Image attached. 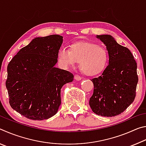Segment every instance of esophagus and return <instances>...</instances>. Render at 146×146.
<instances>
[{
  "instance_id": "esophagus-1",
  "label": "esophagus",
  "mask_w": 146,
  "mask_h": 146,
  "mask_svg": "<svg viewBox=\"0 0 146 146\" xmlns=\"http://www.w3.org/2000/svg\"><path fill=\"white\" fill-rule=\"evenodd\" d=\"M74 78H75V79L76 80H80L81 79H82V78L80 77V76H79L78 75H75V76H74Z\"/></svg>"
}]
</instances>
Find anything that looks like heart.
Returning <instances> with one entry per match:
<instances>
[{
	"label": "heart",
	"instance_id": "1",
	"mask_svg": "<svg viewBox=\"0 0 146 146\" xmlns=\"http://www.w3.org/2000/svg\"><path fill=\"white\" fill-rule=\"evenodd\" d=\"M60 65L67 68L79 62V67L88 76L97 75L106 68L109 60L108 49L91 42H77L70 48H62L58 53Z\"/></svg>",
	"mask_w": 146,
	"mask_h": 146
}]
</instances>
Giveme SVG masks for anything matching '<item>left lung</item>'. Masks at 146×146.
<instances>
[{
    "instance_id": "left-lung-1",
    "label": "left lung",
    "mask_w": 146,
    "mask_h": 146,
    "mask_svg": "<svg viewBox=\"0 0 146 146\" xmlns=\"http://www.w3.org/2000/svg\"><path fill=\"white\" fill-rule=\"evenodd\" d=\"M109 53V65L97 78L91 79L93 94L90 100L93 111L102 117H115L126 110L135 100L138 81L137 65L126 47L111 36L97 35Z\"/></svg>"
}]
</instances>
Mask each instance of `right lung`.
Listing matches in <instances>:
<instances>
[{"label":"right lung","mask_w":146,"mask_h":146,"mask_svg":"<svg viewBox=\"0 0 146 146\" xmlns=\"http://www.w3.org/2000/svg\"><path fill=\"white\" fill-rule=\"evenodd\" d=\"M63 40L58 35L33 39L8 65L6 86L11 107L31 120L53 117L61 104L60 89L73 75L55 68Z\"/></svg>","instance_id":"obj_1"}]
</instances>
